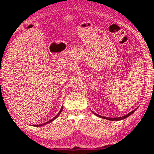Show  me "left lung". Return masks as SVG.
<instances>
[{
  "mask_svg": "<svg viewBox=\"0 0 154 154\" xmlns=\"http://www.w3.org/2000/svg\"><path fill=\"white\" fill-rule=\"evenodd\" d=\"M136 110H137V109H134V110H133V111H132V112H129V113L126 114V115L123 116H121V117H115V118L106 117V116H99V115H98V114L95 113V112H93V113L95 114V115H96V116H99V117L103 118V119H107V120H110V121H119V120H122V119H126V118H127L128 116H130L131 115V114H133V112H135Z\"/></svg>",
  "mask_w": 154,
  "mask_h": 154,
  "instance_id": "left-lung-1",
  "label": "left lung"
}]
</instances>
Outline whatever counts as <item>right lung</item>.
I'll return each mask as SVG.
<instances>
[{
    "mask_svg": "<svg viewBox=\"0 0 154 154\" xmlns=\"http://www.w3.org/2000/svg\"><path fill=\"white\" fill-rule=\"evenodd\" d=\"M62 108H63V107L62 106V108H61L60 111H59V112H58V113L57 114L56 116H55V117L52 118V119H51V120L48 121V122H46V123H42V124H39V125H34V126H44V125H46V124H48V123H51V122H52V121H54V120H55V119H56V118H58V116L60 115V113H61V112H62ZM31 126H33V125H31Z\"/></svg>",
    "mask_w": 154,
    "mask_h": 154,
    "instance_id": "right-lung-1",
    "label": "right lung"
}]
</instances>
